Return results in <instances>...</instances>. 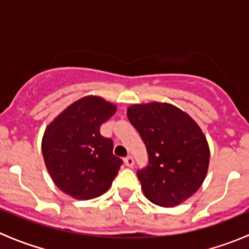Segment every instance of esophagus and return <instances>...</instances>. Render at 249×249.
Instances as JSON below:
<instances>
[{
  "label": "esophagus",
  "instance_id": "34e87169",
  "mask_svg": "<svg viewBox=\"0 0 249 249\" xmlns=\"http://www.w3.org/2000/svg\"><path fill=\"white\" fill-rule=\"evenodd\" d=\"M124 162H125V165H126V166H129V167H132L134 166V164H135V161H134V158L132 157H126L124 159Z\"/></svg>",
  "mask_w": 249,
  "mask_h": 249
}]
</instances>
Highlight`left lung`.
<instances>
[{
  "label": "left lung",
  "mask_w": 249,
  "mask_h": 249,
  "mask_svg": "<svg viewBox=\"0 0 249 249\" xmlns=\"http://www.w3.org/2000/svg\"><path fill=\"white\" fill-rule=\"evenodd\" d=\"M127 118L147 147L149 162L137 171L143 194L173 207L199 190L210 165V147L201 127L184 110L166 102L132 105Z\"/></svg>",
  "instance_id": "obj_1"
}]
</instances>
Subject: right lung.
<instances>
[{"label": "right lung", "mask_w": 249, "mask_h": 249, "mask_svg": "<svg viewBox=\"0 0 249 249\" xmlns=\"http://www.w3.org/2000/svg\"><path fill=\"white\" fill-rule=\"evenodd\" d=\"M117 112L114 104L95 95L77 100L50 123L42 139L44 164L65 194L90 200L105 194L123 164L113 141L100 126Z\"/></svg>", "instance_id": "right-lung-1"}]
</instances>
